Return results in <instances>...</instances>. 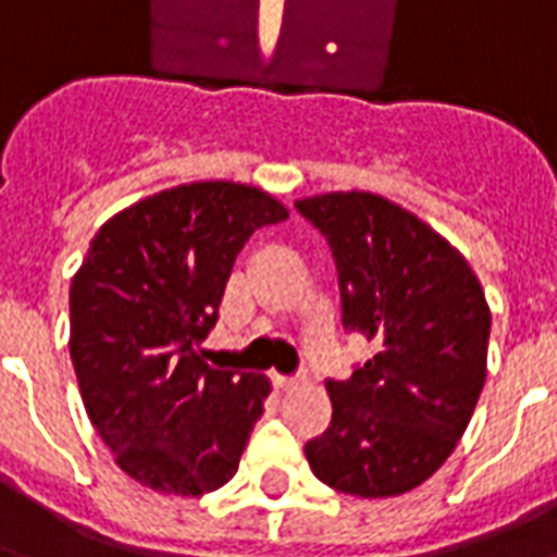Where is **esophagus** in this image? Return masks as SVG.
I'll list each match as a JSON object with an SVG mask.
<instances>
[{
  "label": "esophagus",
  "instance_id": "obj_1",
  "mask_svg": "<svg viewBox=\"0 0 557 557\" xmlns=\"http://www.w3.org/2000/svg\"><path fill=\"white\" fill-rule=\"evenodd\" d=\"M271 382H274V387L277 391H289V387H295L301 379L298 375H280V373H271Z\"/></svg>",
  "mask_w": 557,
  "mask_h": 557
}]
</instances>
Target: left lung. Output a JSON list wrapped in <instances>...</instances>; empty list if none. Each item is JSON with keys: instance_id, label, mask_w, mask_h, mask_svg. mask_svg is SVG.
<instances>
[{"instance_id": "obj_1", "label": "left lung", "mask_w": 557, "mask_h": 557, "mask_svg": "<svg viewBox=\"0 0 557 557\" xmlns=\"http://www.w3.org/2000/svg\"><path fill=\"white\" fill-rule=\"evenodd\" d=\"M337 265L343 327L375 355L327 379L331 426L304 444L331 490L391 498L454 454L486 382L492 315L462 253L406 208L363 190L298 199Z\"/></svg>"}]
</instances>
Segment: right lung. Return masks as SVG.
Segmentation results:
<instances>
[{
    "label": "right lung",
    "mask_w": 557,
    "mask_h": 557,
    "mask_svg": "<svg viewBox=\"0 0 557 557\" xmlns=\"http://www.w3.org/2000/svg\"><path fill=\"white\" fill-rule=\"evenodd\" d=\"M286 218L259 187L194 182L91 238L71 280V361L91 426L148 490L206 495L238 471L271 382L211 370L199 343L247 238Z\"/></svg>",
    "instance_id": "add662e5"
}]
</instances>
